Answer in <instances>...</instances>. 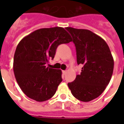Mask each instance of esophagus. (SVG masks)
Here are the masks:
<instances>
[{"mask_svg":"<svg viewBox=\"0 0 124 124\" xmlns=\"http://www.w3.org/2000/svg\"><path fill=\"white\" fill-rule=\"evenodd\" d=\"M66 73H67V71H64V70L62 71V73L64 74V75H66Z\"/></svg>","mask_w":124,"mask_h":124,"instance_id":"34e87169","label":"esophagus"}]
</instances>
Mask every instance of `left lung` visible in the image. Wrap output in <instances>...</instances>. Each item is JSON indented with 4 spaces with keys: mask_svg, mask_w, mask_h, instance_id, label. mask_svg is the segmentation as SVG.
<instances>
[{
    "mask_svg": "<svg viewBox=\"0 0 124 124\" xmlns=\"http://www.w3.org/2000/svg\"><path fill=\"white\" fill-rule=\"evenodd\" d=\"M77 52V64L82 71L68 83L72 94L82 102H89L104 92L111 78L114 60L109 47L103 39L87 30L68 27Z\"/></svg>",
    "mask_w": 124,
    "mask_h": 124,
    "instance_id": "obj_1",
    "label": "left lung"
}]
</instances>
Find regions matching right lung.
Masks as SVG:
<instances>
[{
  "label": "right lung",
  "instance_id": "right-lung-1",
  "mask_svg": "<svg viewBox=\"0 0 124 124\" xmlns=\"http://www.w3.org/2000/svg\"><path fill=\"white\" fill-rule=\"evenodd\" d=\"M71 37L61 27L42 28L23 38L16 47L13 71L24 94L37 102L50 99L62 81V71L46 64L53 59L57 47L71 42Z\"/></svg>",
  "mask_w": 124,
  "mask_h": 124
}]
</instances>
